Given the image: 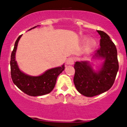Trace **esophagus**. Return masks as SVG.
Segmentation results:
<instances>
[{
    "label": "esophagus",
    "instance_id": "34e87169",
    "mask_svg": "<svg viewBox=\"0 0 127 127\" xmlns=\"http://www.w3.org/2000/svg\"><path fill=\"white\" fill-rule=\"evenodd\" d=\"M74 62H75V59L73 57H70L67 60L66 64L67 65H72L73 64Z\"/></svg>",
    "mask_w": 127,
    "mask_h": 127
}]
</instances>
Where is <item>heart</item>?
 Instances as JSON below:
<instances>
[{"instance_id":"1","label":"heart","mask_w":127,"mask_h":127,"mask_svg":"<svg viewBox=\"0 0 127 127\" xmlns=\"http://www.w3.org/2000/svg\"><path fill=\"white\" fill-rule=\"evenodd\" d=\"M94 45H95V42L93 40H90L88 42L87 45V49L88 51H90L91 49L94 47Z\"/></svg>"}]
</instances>
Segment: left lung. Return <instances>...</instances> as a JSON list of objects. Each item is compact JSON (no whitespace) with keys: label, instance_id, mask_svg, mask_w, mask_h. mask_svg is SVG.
<instances>
[{"label":"left lung","instance_id":"8db88e82","mask_svg":"<svg viewBox=\"0 0 127 127\" xmlns=\"http://www.w3.org/2000/svg\"><path fill=\"white\" fill-rule=\"evenodd\" d=\"M100 47L94 57L103 59L101 67L95 72L88 62H76L74 65L73 82L79 93L86 97H94L108 91L113 85L119 69L117 49L110 37L101 30Z\"/></svg>","mask_w":127,"mask_h":127}]
</instances>
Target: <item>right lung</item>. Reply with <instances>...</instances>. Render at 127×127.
Returning a JSON list of instances; mask_svg holds the SVG:
<instances>
[{
  "mask_svg": "<svg viewBox=\"0 0 127 127\" xmlns=\"http://www.w3.org/2000/svg\"><path fill=\"white\" fill-rule=\"evenodd\" d=\"M36 27L37 26L30 30ZM21 36H19L16 40L14 49L11 53L10 65L13 82L20 90L29 95L40 96L48 94L54 88L58 76L64 70V64L61 67L48 70L39 76H32L22 72L15 61L16 50Z\"/></svg>",
  "mask_w": 127,
  "mask_h": 127,
  "instance_id": "right-lung-1",
  "label": "right lung"
}]
</instances>
